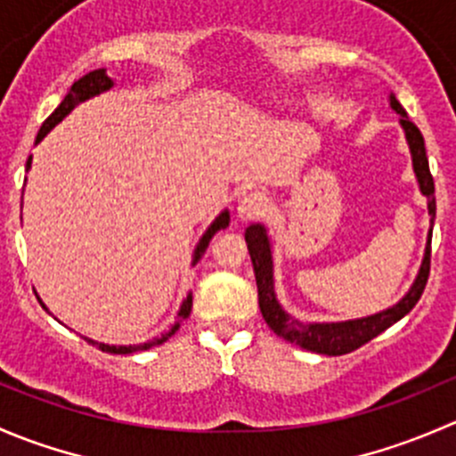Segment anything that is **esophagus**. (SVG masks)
<instances>
[{"instance_id":"1","label":"esophagus","mask_w":456,"mask_h":456,"mask_svg":"<svg viewBox=\"0 0 456 456\" xmlns=\"http://www.w3.org/2000/svg\"><path fill=\"white\" fill-rule=\"evenodd\" d=\"M266 211V196L262 191H249L238 202V216L242 220H256Z\"/></svg>"}]
</instances>
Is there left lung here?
Returning a JSON list of instances; mask_svg holds the SVG:
<instances>
[{
	"label": "left lung",
	"mask_w": 456,
	"mask_h": 456,
	"mask_svg": "<svg viewBox=\"0 0 456 456\" xmlns=\"http://www.w3.org/2000/svg\"><path fill=\"white\" fill-rule=\"evenodd\" d=\"M390 105H393L395 112L402 114V126L406 130L408 145H411L412 154V165H415V174L419 178L421 194L428 199V209L435 216L436 211V200H435V181H432L430 167H428V156H426V145L424 136H421L419 127L406 117V110L402 108L395 96H390ZM247 247H249L251 262H254V273H256V284H257V305H260V314L265 317V322L269 324V329L275 335L284 338L287 342L296 344V346L306 348V351L322 353V355H346V353L355 351V348L364 346L366 342H370L372 338H377L379 333H384L386 329L395 324V322L402 320L403 315L411 314L412 306L419 302L421 293H424L428 275H430V242H428L424 265H421L419 275H417L415 284L408 291V296L403 297L399 305H395L393 309L384 311V314H377L370 317H362V320L353 322H342V324H305L300 320H293L280 309L278 300H275L273 293V271H271V247L269 238H266L265 227L262 224H251L245 232ZM432 240V232H430Z\"/></svg>",
	"instance_id": "1"
}]
</instances>
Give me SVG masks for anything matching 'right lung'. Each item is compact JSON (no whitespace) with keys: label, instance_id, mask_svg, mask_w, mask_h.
Instances as JSON below:
<instances>
[{"label":"right lung","instance_id":"add662e5","mask_svg":"<svg viewBox=\"0 0 456 456\" xmlns=\"http://www.w3.org/2000/svg\"><path fill=\"white\" fill-rule=\"evenodd\" d=\"M110 87H112V79H110V77L105 75V70L87 72L86 77H81L79 81H75V84H72V87H70V92H68V94L63 96L61 103H59V108L54 110V112L50 114V117L44 121V126H41V130H39V134H37V141L35 142H39L41 139H44V136L48 134V132L53 130V127L57 126V123L61 121V118L66 117V114L70 112V110L75 108L77 103H81V101H86V99H90V96L99 94V92L110 90ZM30 160H32V156L28 159V163H26V167H30ZM227 224H229V214H227V211H224V214H220L218 218L214 220V224H211V227L207 229L205 236H202V240L199 242V247H196L194 262L199 260V257L202 256V251L207 249V245H209V240H211V238H214V233L220 232V229H224V227H227ZM41 306H44V305H41ZM190 314H191V293H190V296H187V300L183 302L181 311H178V322H183V320H185V317H190ZM178 322H176V324H174V329L169 330V333L160 335L159 339H151V342H147V344H141V346H108V344H96V342H92V339H87V342L96 344V346H99L103 353H118V355H127V353L147 351V348L156 346V344H163L165 339L169 338V335L176 333Z\"/></svg>","mask_w":456,"mask_h":456}]
</instances>
